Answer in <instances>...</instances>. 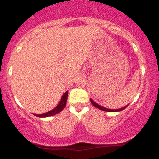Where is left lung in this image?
Instances as JSON below:
<instances>
[{
  "instance_id": "obj_1",
  "label": "left lung",
  "mask_w": 159,
  "mask_h": 159,
  "mask_svg": "<svg viewBox=\"0 0 159 159\" xmlns=\"http://www.w3.org/2000/svg\"><path fill=\"white\" fill-rule=\"evenodd\" d=\"M90 102H91V103H92V105H93L94 107H97V108L100 109V110H102V111H107V112H118V111L124 110V109H125V107H127V106H129V105H125V107H122V108H120V109H108V108H106V107H103V106H101V105H98V104H97L96 102H95L92 99V98H90Z\"/></svg>"
}]
</instances>
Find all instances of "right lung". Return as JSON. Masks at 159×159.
Returning a JSON list of instances; mask_svg holds the SVG:
<instances>
[{
  "label": "right lung",
  "instance_id": "obj_1",
  "mask_svg": "<svg viewBox=\"0 0 159 159\" xmlns=\"http://www.w3.org/2000/svg\"><path fill=\"white\" fill-rule=\"evenodd\" d=\"M67 97H68V91H66V92H65L64 93H63L59 104H58V105H57L54 109H52V111L45 113V114H34L35 115V116H38V117H48V116H53V115L59 114V113L61 112L63 108H64L66 105Z\"/></svg>",
  "mask_w": 159,
  "mask_h": 159
}]
</instances>
